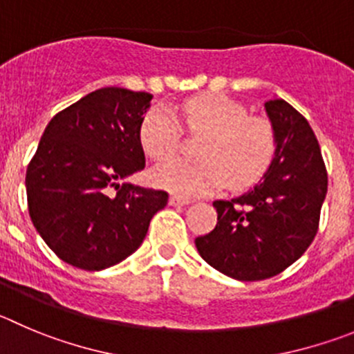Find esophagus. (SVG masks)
Segmentation results:
<instances>
[{
    "mask_svg": "<svg viewBox=\"0 0 354 354\" xmlns=\"http://www.w3.org/2000/svg\"><path fill=\"white\" fill-rule=\"evenodd\" d=\"M188 201L187 199H181L178 196H171L169 197V206H187Z\"/></svg>",
    "mask_w": 354,
    "mask_h": 354,
    "instance_id": "obj_1",
    "label": "esophagus"
}]
</instances>
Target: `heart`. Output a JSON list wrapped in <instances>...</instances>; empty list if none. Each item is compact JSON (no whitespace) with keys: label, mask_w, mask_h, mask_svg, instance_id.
<instances>
[{"label":"heart","mask_w":354,"mask_h":354,"mask_svg":"<svg viewBox=\"0 0 354 354\" xmlns=\"http://www.w3.org/2000/svg\"><path fill=\"white\" fill-rule=\"evenodd\" d=\"M176 114L190 134L201 138L199 160H174L151 171L157 187L181 197H197L229 185L248 187L262 176L274 151L269 122L250 117L241 102L223 94H201L181 102ZM145 153L158 162L180 151L181 125L167 108L155 106L140 125Z\"/></svg>","instance_id":"b5f03b06"}]
</instances>
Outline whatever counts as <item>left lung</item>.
I'll return each instance as SVG.
<instances>
[{
	"label": "left lung",
	"instance_id": "left-lung-1",
	"mask_svg": "<svg viewBox=\"0 0 354 354\" xmlns=\"http://www.w3.org/2000/svg\"><path fill=\"white\" fill-rule=\"evenodd\" d=\"M274 157L262 183L230 201H214L216 227L196 239L199 255L237 281L283 272L318 232L326 169L311 125L285 99L266 102Z\"/></svg>",
	"mask_w": 354,
	"mask_h": 354
}]
</instances>
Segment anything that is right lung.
Instances as JSON below:
<instances>
[{"mask_svg":"<svg viewBox=\"0 0 354 354\" xmlns=\"http://www.w3.org/2000/svg\"><path fill=\"white\" fill-rule=\"evenodd\" d=\"M153 95L91 92L48 122L26 173L29 216L52 252L102 270L136 252L167 192L124 181L145 167L140 125Z\"/></svg>","mask_w":354,"mask_h":354,"instance_id":"right-lung-1","label":"right lung"}]
</instances>
